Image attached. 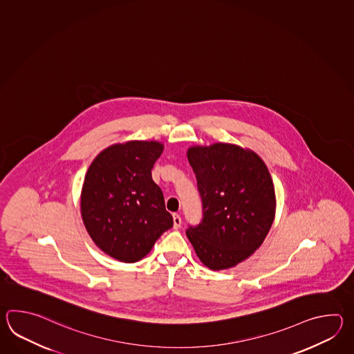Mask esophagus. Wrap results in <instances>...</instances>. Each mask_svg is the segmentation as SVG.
Listing matches in <instances>:
<instances>
[{
	"mask_svg": "<svg viewBox=\"0 0 354 354\" xmlns=\"http://www.w3.org/2000/svg\"><path fill=\"white\" fill-rule=\"evenodd\" d=\"M180 225H182V218H180V215H178V214H174V229H180Z\"/></svg>",
	"mask_w": 354,
	"mask_h": 354,
	"instance_id": "34e87169",
	"label": "esophagus"
}]
</instances>
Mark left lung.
<instances>
[{
	"instance_id": "left-lung-1",
	"label": "left lung",
	"mask_w": 354,
	"mask_h": 354,
	"mask_svg": "<svg viewBox=\"0 0 354 354\" xmlns=\"http://www.w3.org/2000/svg\"><path fill=\"white\" fill-rule=\"evenodd\" d=\"M187 158L203 203V218L188 226V241L210 270L234 267L259 248L271 229V174L258 154L233 144L192 147Z\"/></svg>"
}]
</instances>
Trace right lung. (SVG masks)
Wrapping results in <instances>:
<instances>
[{
  "instance_id": "obj_1",
  "label": "right lung",
  "mask_w": 354,
  "mask_h": 354,
  "mask_svg": "<svg viewBox=\"0 0 354 354\" xmlns=\"http://www.w3.org/2000/svg\"><path fill=\"white\" fill-rule=\"evenodd\" d=\"M163 151L158 142L133 140L101 151L83 182L81 212L92 241L106 254L134 263L174 226L151 169Z\"/></svg>"
}]
</instances>
